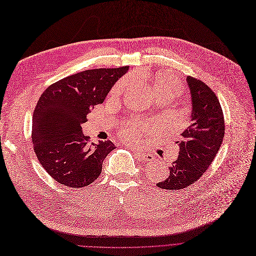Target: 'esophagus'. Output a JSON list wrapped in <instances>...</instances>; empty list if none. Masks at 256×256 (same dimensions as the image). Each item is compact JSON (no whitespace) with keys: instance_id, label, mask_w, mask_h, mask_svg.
<instances>
[{"instance_id":"34e87169","label":"esophagus","mask_w":256,"mask_h":256,"mask_svg":"<svg viewBox=\"0 0 256 256\" xmlns=\"http://www.w3.org/2000/svg\"><path fill=\"white\" fill-rule=\"evenodd\" d=\"M134 152L136 154V157L138 158V160H144V161H152V156L150 154L144 152L141 150H135Z\"/></svg>"}]
</instances>
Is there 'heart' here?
Wrapping results in <instances>:
<instances>
[{
  "instance_id": "1",
  "label": "heart",
  "mask_w": 256,
  "mask_h": 256,
  "mask_svg": "<svg viewBox=\"0 0 256 256\" xmlns=\"http://www.w3.org/2000/svg\"><path fill=\"white\" fill-rule=\"evenodd\" d=\"M122 84H117L114 88V94H118L121 90ZM181 91L180 82L174 76L172 75H160L159 78L154 84V92L156 93H170L174 95H178ZM139 128L137 124H130L126 128V136L130 138H136L138 136Z\"/></svg>"
}]
</instances>
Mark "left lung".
<instances>
[{"mask_svg": "<svg viewBox=\"0 0 256 256\" xmlns=\"http://www.w3.org/2000/svg\"><path fill=\"white\" fill-rule=\"evenodd\" d=\"M190 95V126L181 134L179 156L170 168V176L157 185L163 190H182L196 182L218 152L225 134L223 110L218 97L203 82L188 76Z\"/></svg>", "mask_w": 256, "mask_h": 256, "instance_id": "left-lung-1", "label": "left lung"}]
</instances>
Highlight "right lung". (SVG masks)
<instances>
[{
	"label": "right lung",
	"instance_id": "obj_1",
	"mask_svg": "<svg viewBox=\"0 0 256 256\" xmlns=\"http://www.w3.org/2000/svg\"><path fill=\"white\" fill-rule=\"evenodd\" d=\"M128 68L76 73L51 84L40 97L32 118V142L42 168L55 181L82 188L100 176L102 162L115 146L110 140L90 143L82 126Z\"/></svg>",
	"mask_w": 256,
	"mask_h": 256
}]
</instances>
